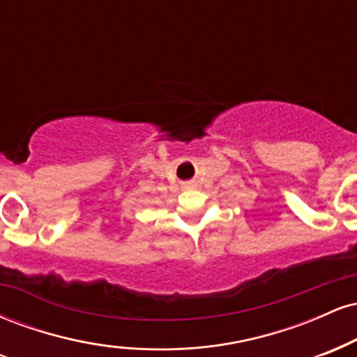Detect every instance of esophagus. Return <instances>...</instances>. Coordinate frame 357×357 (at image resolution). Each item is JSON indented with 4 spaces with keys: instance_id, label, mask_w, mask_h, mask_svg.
<instances>
[{
    "instance_id": "obj_1",
    "label": "esophagus",
    "mask_w": 357,
    "mask_h": 357,
    "mask_svg": "<svg viewBox=\"0 0 357 357\" xmlns=\"http://www.w3.org/2000/svg\"><path fill=\"white\" fill-rule=\"evenodd\" d=\"M192 186H195V183H186V184H184V188H192Z\"/></svg>"
}]
</instances>
